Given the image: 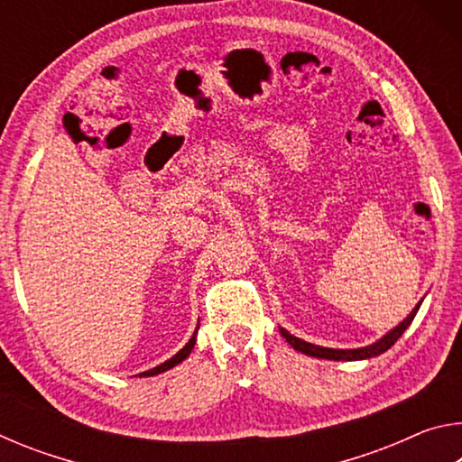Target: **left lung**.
Listing matches in <instances>:
<instances>
[{"label": "left lung", "mask_w": 462, "mask_h": 462, "mask_svg": "<svg viewBox=\"0 0 462 462\" xmlns=\"http://www.w3.org/2000/svg\"><path fill=\"white\" fill-rule=\"evenodd\" d=\"M421 303V301H420ZM420 303L416 308L411 310V314L403 319L400 326H395L393 330L389 334L383 336L379 342L371 344V346H365V348H353V350H338V348H324V346H316V344H310V342H303L300 338H295V336L289 334L283 328H279V332L283 338L291 344L295 350H300V353L308 355V356H318V358H328V361H363V358H371V356H377L383 355L387 348L393 346L397 342V338L408 330V326L413 322V318H416L418 310H420Z\"/></svg>", "instance_id": "obj_1"}]
</instances>
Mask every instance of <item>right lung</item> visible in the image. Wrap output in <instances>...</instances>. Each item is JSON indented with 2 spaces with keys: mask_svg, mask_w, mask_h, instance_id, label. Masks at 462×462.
<instances>
[{
  "mask_svg": "<svg viewBox=\"0 0 462 462\" xmlns=\"http://www.w3.org/2000/svg\"><path fill=\"white\" fill-rule=\"evenodd\" d=\"M195 346V334L191 336V340L185 344V346L179 350V353L173 356V358H169V361H165L162 365H159V366H154V369H151V371H144V373H140V377H152V374H159V373H165V371H169L171 366H175V365H179L183 361V358H187V355L191 353V348Z\"/></svg>",
  "mask_w": 462,
  "mask_h": 462,
  "instance_id": "obj_1",
  "label": "right lung"
}]
</instances>
